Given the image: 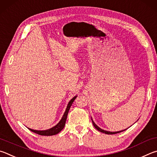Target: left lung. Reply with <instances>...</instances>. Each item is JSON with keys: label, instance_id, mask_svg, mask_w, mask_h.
Masks as SVG:
<instances>
[{"label": "left lung", "instance_id": "1", "mask_svg": "<svg viewBox=\"0 0 157 157\" xmlns=\"http://www.w3.org/2000/svg\"><path fill=\"white\" fill-rule=\"evenodd\" d=\"M92 123H93V125L94 126V128L97 129V130H98L99 132H103V133H105V134H117V133H119V132H123V131H124V130H123V131H120V132H108V131H105V130H102V129H101L100 128H98V126L95 124V123H94V121H92Z\"/></svg>", "mask_w": 157, "mask_h": 157}]
</instances>
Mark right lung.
I'll use <instances>...</instances> for the list:
<instances>
[{
	"label": "right lung",
	"mask_w": 157,
	"mask_h": 157,
	"mask_svg": "<svg viewBox=\"0 0 157 157\" xmlns=\"http://www.w3.org/2000/svg\"><path fill=\"white\" fill-rule=\"evenodd\" d=\"M76 98V97H74L72 99H71L70 102H69L68 105L67 106V108H66V110L64 114H63L61 120L60 121L59 123H58L56 126H54V127H53L51 129H49V130H43V131L34 130H32V129H29V130L32 131L33 132L39 134V135H42V136H52V135H55V134L59 133L60 132L63 130V128L65 127L66 120H67L68 112H69V110H70L71 104H72V103L74 102V101L75 100Z\"/></svg>",
	"instance_id": "add662e5"
}]
</instances>
